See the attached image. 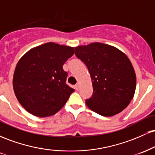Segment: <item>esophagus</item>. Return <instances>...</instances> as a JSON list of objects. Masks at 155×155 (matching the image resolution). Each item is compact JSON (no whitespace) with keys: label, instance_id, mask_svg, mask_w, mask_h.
<instances>
[{"label":"esophagus","instance_id":"esophagus-1","mask_svg":"<svg viewBox=\"0 0 155 155\" xmlns=\"http://www.w3.org/2000/svg\"><path fill=\"white\" fill-rule=\"evenodd\" d=\"M79 87H80V84L79 83H77L75 85V89L76 90H79Z\"/></svg>","mask_w":155,"mask_h":155}]
</instances>
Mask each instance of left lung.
I'll return each mask as SVG.
<instances>
[{"instance_id": "1", "label": "left lung", "mask_w": 155, "mask_h": 155, "mask_svg": "<svg viewBox=\"0 0 155 155\" xmlns=\"http://www.w3.org/2000/svg\"><path fill=\"white\" fill-rule=\"evenodd\" d=\"M76 55L87 67L93 94L86 101L90 109L112 117L128 106L134 96L136 76L130 60L108 44L94 42L75 47Z\"/></svg>"}]
</instances>
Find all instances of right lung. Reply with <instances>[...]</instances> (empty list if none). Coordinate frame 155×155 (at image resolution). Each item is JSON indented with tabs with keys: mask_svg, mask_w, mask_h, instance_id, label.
Wrapping results in <instances>:
<instances>
[{
	"mask_svg": "<svg viewBox=\"0 0 155 155\" xmlns=\"http://www.w3.org/2000/svg\"><path fill=\"white\" fill-rule=\"evenodd\" d=\"M74 47L49 42L32 48L19 59L13 88L19 104L32 115L48 117L63 107L74 90L65 83L63 66Z\"/></svg>",
	"mask_w": 155,
	"mask_h": 155,
	"instance_id": "obj_1",
	"label": "right lung"
}]
</instances>
